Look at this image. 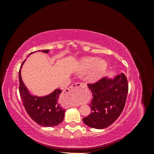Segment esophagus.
Segmentation results:
<instances>
[{
  "label": "esophagus",
  "mask_w": 154,
  "mask_h": 154,
  "mask_svg": "<svg viewBox=\"0 0 154 154\" xmlns=\"http://www.w3.org/2000/svg\"><path fill=\"white\" fill-rule=\"evenodd\" d=\"M85 87V85L82 83H76L75 84L72 85L69 88L65 90V94L67 96H74L77 92V91L80 89H84ZM69 106H73V105L69 104Z\"/></svg>",
  "instance_id": "34e87169"
}]
</instances>
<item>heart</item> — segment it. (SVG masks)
I'll use <instances>...</instances> for the list:
<instances>
[{"instance_id":"obj_1","label":"heart","mask_w":154,"mask_h":154,"mask_svg":"<svg viewBox=\"0 0 154 154\" xmlns=\"http://www.w3.org/2000/svg\"><path fill=\"white\" fill-rule=\"evenodd\" d=\"M108 66L105 60L100 59L96 57H87L83 58L81 61V67L83 71H86L92 67L88 74V78L91 82L96 80L103 74ZM72 103H76L74 102Z\"/></svg>"}]
</instances>
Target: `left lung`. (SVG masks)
<instances>
[{"label": "left lung", "instance_id": "left-lung-1", "mask_svg": "<svg viewBox=\"0 0 154 154\" xmlns=\"http://www.w3.org/2000/svg\"><path fill=\"white\" fill-rule=\"evenodd\" d=\"M92 94V100L88 104L91 114L83 119V122L96 129L109 127L122 114L127 100L128 85L125 74L109 77L88 84Z\"/></svg>", "mask_w": 154, "mask_h": 154}]
</instances>
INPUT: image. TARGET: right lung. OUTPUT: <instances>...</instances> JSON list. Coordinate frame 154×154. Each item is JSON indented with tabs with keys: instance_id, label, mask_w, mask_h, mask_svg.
I'll return each mask as SVG.
<instances>
[{
	"instance_id": "right-lung-1",
	"label": "right lung",
	"mask_w": 154,
	"mask_h": 154,
	"mask_svg": "<svg viewBox=\"0 0 154 154\" xmlns=\"http://www.w3.org/2000/svg\"><path fill=\"white\" fill-rule=\"evenodd\" d=\"M49 51V50H43L42 52L48 53ZM33 53L35 52L29 54ZM25 62L26 60L22 63L18 76L20 95L27 113L34 122L40 126L44 127H56L63 122L66 112V109H62L61 105L58 103L59 96L62 91L56 88L51 94L44 96L32 94L23 82L21 76V69Z\"/></svg>"
}]
</instances>
